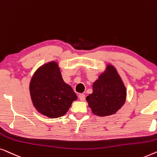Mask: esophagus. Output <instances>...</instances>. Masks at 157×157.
<instances>
[{
  "instance_id": "34e87169",
  "label": "esophagus",
  "mask_w": 157,
  "mask_h": 157,
  "mask_svg": "<svg viewBox=\"0 0 157 157\" xmlns=\"http://www.w3.org/2000/svg\"><path fill=\"white\" fill-rule=\"evenodd\" d=\"M79 99L81 101H84L85 100V95L84 94H79Z\"/></svg>"
}]
</instances>
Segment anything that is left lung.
<instances>
[{"mask_svg": "<svg viewBox=\"0 0 157 157\" xmlns=\"http://www.w3.org/2000/svg\"><path fill=\"white\" fill-rule=\"evenodd\" d=\"M92 87L93 92L86 100L95 115L105 117L115 114L125 102L126 87L113 65H107Z\"/></svg>", "mask_w": 157, "mask_h": 157, "instance_id": "left-lung-1", "label": "left lung"}]
</instances>
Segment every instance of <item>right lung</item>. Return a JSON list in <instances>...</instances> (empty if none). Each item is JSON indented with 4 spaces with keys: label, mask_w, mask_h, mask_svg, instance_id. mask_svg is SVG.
<instances>
[{
    "label": "right lung",
    "mask_w": 157,
    "mask_h": 157,
    "mask_svg": "<svg viewBox=\"0 0 157 157\" xmlns=\"http://www.w3.org/2000/svg\"><path fill=\"white\" fill-rule=\"evenodd\" d=\"M30 93L35 109L50 118L65 115L72 101L78 99L69 85L64 82L56 62H50L37 69L30 83Z\"/></svg>",
    "instance_id": "right-lung-1"
}]
</instances>
